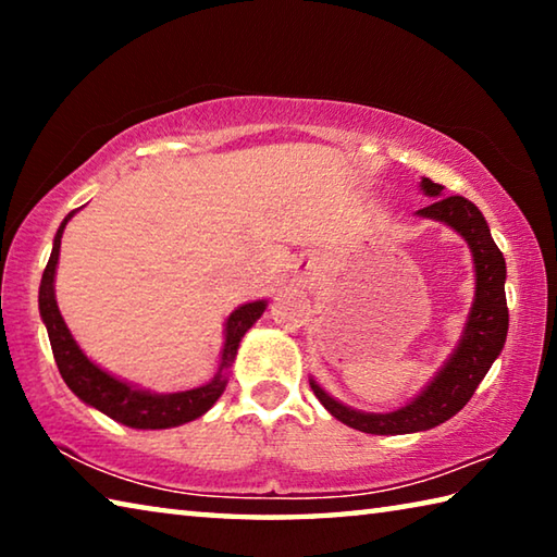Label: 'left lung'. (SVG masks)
<instances>
[{
    "mask_svg": "<svg viewBox=\"0 0 557 557\" xmlns=\"http://www.w3.org/2000/svg\"><path fill=\"white\" fill-rule=\"evenodd\" d=\"M420 191L430 196L432 203L420 209V219L440 221L449 225L467 240L474 260V301L461 329L459 344L442 363L425 388L410 403L391 412H363L348 408L334 395H329L314 379H309L319 403L342 420L344 425L369 432V435H410L442 425L465 408L471 395L484 381L492 363L502 354L508 334V307H506V260L496 248L488 231V223L474 203L465 196H442L445 186L430 178H422Z\"/></svg>",
    "mask_w": 557,
    "mask_h": 557,
    "instance_id": "obj_1",
    "label": "left lung"
}]
</instances>
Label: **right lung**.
Instances as JSON below:
<instances>
[{
  "mask_svg": "<svg viewBox=\"0 0 557 557\" xmlns=\"http://www.w3.org/2000/svg\"><path fill=\"white\" fill-rule=\"evenodd\" d=\"M73 215L75 211L65 215L59 231H55L49 265L44 270L39 287V312L46 324V332H49V342L53 348L55 366H59L61 371V379L83 403L90 405V408H96L115 422H122V425L135 430H166L201 418V414L209 412L213 408V403L223 395L225 385H228V373L235 361V354H238L240 338L258 322L262 312H265L268 299H256L248 301V305H240L235 312H231L228 319H225L221 363L209 383L199 385V388L178 393H154L139 388V385L122 381L117 375L100 369L98 363H92L90 358L83 354V348L75 344L71 329L65 326L59 312V305H55L53 282L55 268H59L61 238L65 225H69Z\"/></svg>",
  "mask_w": 557,
  "mask_h": 557,
  "instance_id": "obj_1",
  "label": "right lung"
}]
</instances>
